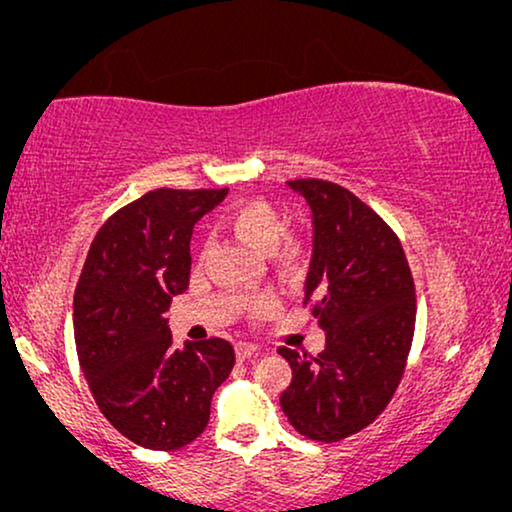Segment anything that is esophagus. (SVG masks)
I'll list each match as a JSON object with an SVG mask.
<instances>
[{
  "label": "esophagus",
  "instance_id": "obj_1",
  "mask_svg": "<svg viewBox=\"0 0 512 512\" xmlns=\"http://www.w3.org/2000/svg\"><path fill=\"white\" fill-rule=\"evenodd\" d=\"M235 354L240 361H247V359H251V356L258 354V345H251V342H237Z\"/></svg>",
  "mask_w": 512,
  "mask_h": 512
}]
</instances>
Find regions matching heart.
I'll list each match as a JSON object with an SVG mask.
<instances>
[{
    "instance_id": "b5f03b06",
    "label": "heart",
    "mask_w": 512,
    "mask_h": 512,
    "mask_svg": "<svg viewBox=\"0 0 512 512\" xmlns=\"http://www.w3.org/2000/svg\"><path fill=\"white\" fill-rule=\"evenodd\" d=\"M226 223L233 233L258 251H270L272 263L286 275H296L305 268L310 247L303 237L284 235L286 221L275 205L263 198L242 200L228 209ZM244 312L249 319H265L277 312L279 298L268 289L247 293L242 300Z\"/></svg>"
}]
</instances>
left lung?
I'll list each match as a JSON object with an SVG mask.
<instances>
[{"instance_id": "obj_1", "label": "left lung", "mask_w": 512, "mask_h": 512, "mask_svg": "<svg viewBox=\"0 0 512 512\" xmlns=\"http://www.w3.org/2000/svg\"><path fill=\"white\" fill-rule=\"evenodd\" d=\"M312 209L314 251L303 305L326 331L317 356L279 347L293 380L279 396L300 436L338 443L382 415L403 380L417 296L394 230L352 191L293 179Z\"/></svg>"}]
</instances>
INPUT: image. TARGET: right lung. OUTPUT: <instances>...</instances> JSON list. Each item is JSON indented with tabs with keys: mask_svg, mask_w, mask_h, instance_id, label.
<instances>
[{
	"mask_svg": "<svg viewBox=\"0 0 512 512\" xmlns=\"http://www.w3.org/2000/svg\"><path fill=\"white\" fill-rule=\"evenodd\" d=\"M228 188H156L104 221L74 291L79 366L97 408L146 450H179L205 431L235 366L228 340L172 347L165 312L188 289L193 226Z\"/></svg>",
	"mask_w": 512,
	"mask_h": 512,
	"instance_id": "right-lung-1",
	"label": "right lung"
}]
</instances>
